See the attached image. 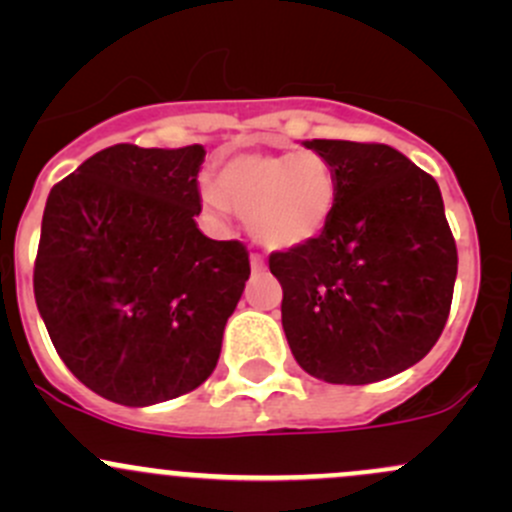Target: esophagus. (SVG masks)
I'll list each match as a JSON object with an SVG mask.
<instances>
[{"label": "esophagus", "instance_id": "34e87169", "mask_svg": "<svg viewBox=\"0 0 512 512\" xmlns=\"http://www.w3.org/2000/svg\"><path fill=\"white\" fill-rule=\"evenodd\" d=\"M250 265H252V272L265 270V260H262V255H257V252H252L250 255Z\"/></svg>", "mask_w": 512, "mask_h": 512}]
</instances>
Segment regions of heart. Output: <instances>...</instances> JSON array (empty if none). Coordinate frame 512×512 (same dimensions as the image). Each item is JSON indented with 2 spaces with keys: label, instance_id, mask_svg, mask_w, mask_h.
Segmentation results:
<instances>
[{
  "label": "heart",
  "instance_id": "obj_1",
  "mask_svg": "<svg viewBox=\"0 0 512 512\" xmlns=\"http://www.w3.org/2000/svg\"><path fill=\"white\" fill-rule=\"evenodd\" d=\"M203 200L225 215L247 218L250 232L270 250H294L327 230L339 200L334 165L314 151L237 153L205 185Z\"/></svg>",
  "mask_w": 512,
  "mask_h": 512
}]
</instances>
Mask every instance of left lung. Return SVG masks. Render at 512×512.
<instances>
[{"label": "left lung", "instance_id": "left-lung-1", "mask_svg": "<svg viewBox=\"0 0 512 512\" xmlns=\"http://www.w3.org/2000/svg\"><path fill=\"white\" fill-rule=\"evenodd\" d=\"M304 146L334 165L339 200L317 240L270 255L289 349L329 384L389 379L431 352L451 312L458 252L441 190L384 143Z\"/></svg>", "mask_w": 512, "mask_h": 512}]
</instances>
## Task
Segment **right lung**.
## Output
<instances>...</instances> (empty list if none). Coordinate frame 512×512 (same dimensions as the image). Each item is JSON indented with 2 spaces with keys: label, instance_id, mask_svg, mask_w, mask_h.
I'll return each instance as SVG.
<instances>
[{
  "label": "right lung",
  "instance_id": "obj_1",
  "mask_svg": "<svg viewBox=\"0 0 512 512\" xmlns=\"http://www.w3.org/2000/svg\"><path fill=\"white\" fill-rule=\"evenodd\" d=\"M203 160V146L118 143L46 198L36 307L61 361L103 399L160 404L218 364L250 255L195 225Z\"/></svg>",
  "mask_w": 512,
  "mask_h": 512
}]
</instances>
